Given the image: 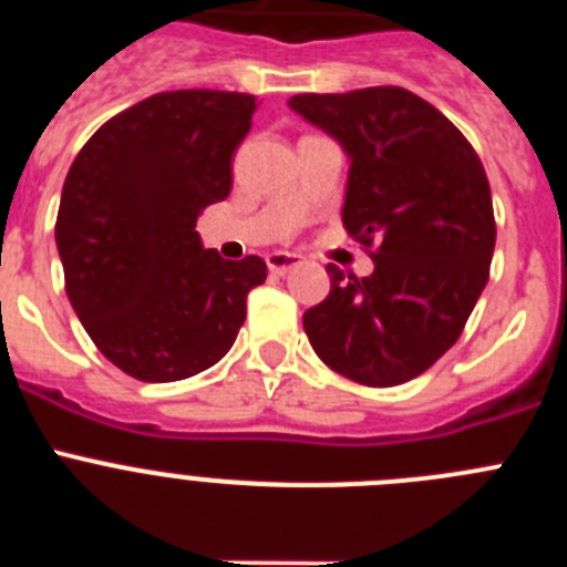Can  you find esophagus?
<instances>
[{
	"instance_id": "34e87169",
	"label": "esophagus",
	"mask_w": 567,
	"mask_h": 567,
	"mask_svg": "<svg viewBox=\"0 0 567 567\" xmlns=\"http://www.w3.org/2000/svg\"><path fill=\"white\" fill-rule=\"evenodd\" d=\"M300 264V255L295 252H269L267 267L272 275H287L289 269H295Z\"/></svg>"
}]
</instances>
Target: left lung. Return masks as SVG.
Segmentation results:
<instances>
[{"label":"left lung","mask_w":567,"mask_h":567,"mask_svg":"<svg viewBox=\"0 0 567 567\" xmlns=\"http://www.w3.org/2000/svg\"><path fill=\"white\" fill-rule=\"evenodd\" d=\"M289 107L352 158L343 224L374 260L369 278L329 264L327 300L303 312L309 343L354 383H405L457 343L488 284L497 224L483 162L405 87L300 93Z\"/></svg>","instance_id":"left-lung-1"}]
</instances>
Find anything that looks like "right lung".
<instances>
[{
  "label": "right lung",
  "instance_id": "right-lung-1",
  "mask_svg": "<svg viewBox=\"0 0 567 567\" xmlns=\"http://www.w3.org/2000/svg\"><path fill=\"white\" fill-rule=\"evenodd\" d=\"M258 99L155 93L104 122L64 178L56 247L64 289L99 352L144 383L215 365L267 280L258 255L224 260L195 221L233 189V153Z\"/></svg>",
  "mask_w": 567,
  "mask_h": 567
}]
</instances>
